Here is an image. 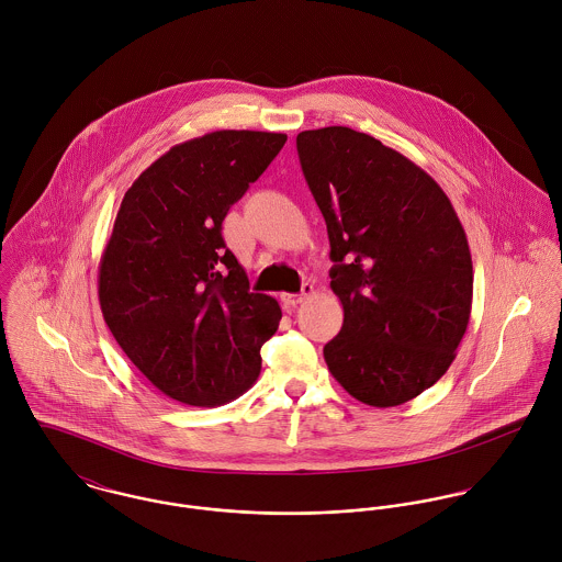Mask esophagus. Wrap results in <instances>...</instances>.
<instances>
[{
  "instance_id": "1",
  "label": "esophagus",
  "mask_w": 562,
  "mask_h": 562,
  "mask_svg": "<svg viewBox=\"0 0 562 562\" xmlns=\"http://www.w3.org/2000/svg\"><path fill=\"white\" fill-rule=\"evenodd\" d=\"M314 294V285L312 283H303V290H301V294H281V303H283V307L288 310V312H292V310H296L307 296H312Z\"/></svg>"
}]
</instances>
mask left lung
Wrapping results in <instances>:
<instances>
[{
	"label": "left lung",
	"mask_w": 562,
	"mask_h": 562,
	"mask_svg": "<svg viewBox=\"0 0 562 562\" xmlns=\"http://www.w3.org/2000/svg\"><path fill=\"white\" fill-rule=\"evenodd\" d=\"M296 149L344 310L341 330L324 346L328 372L363 404L413 401L448 372L470 324L465 229L441 186L370 134L307 130Z\"/></svg>",
	"instance_id": "obj_1"
}]
</instances>
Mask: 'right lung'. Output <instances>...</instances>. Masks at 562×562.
Returning a JSON list of instances; mask_svg holds the SVG:
<instances>
[{
	"instance_id": "obj_1",
	"label": "right lung",
	"mask_w": 562,
	"mask_h": 562,
	"mask_svg": "<svg viewBox=\"0 0 562 562\" xmlns=\"http://www.w3.org/2000/svg\"><path fill=\"white\" fill-rule=\"evenodd\" d=\"M288 136L221 130L175 145L125 192L99 261L103 321L172 401L218 406L259 376L279 303L248 290L223 221Z\"/></svg>"
}]
</instances>
